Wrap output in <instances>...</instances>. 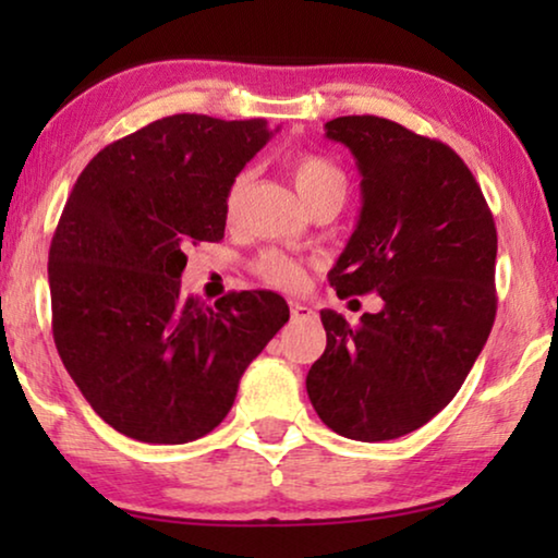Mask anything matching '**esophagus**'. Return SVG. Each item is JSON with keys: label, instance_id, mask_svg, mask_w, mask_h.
Instances as JSON below:
<instances>
[{"label": "esophagus", "instance_id": "obj_1", "mask_svg": "<svg viewBox=\"0 0 558 558\" xmlns=\"http://www.w3.org/2000/svg\"><path fill=\"white\" fill-rule=\"evenodd\" d=\"M289 310H292L294 323H300V319H312V317H315V310L307 307V304H302V302H289Z\"/></svg>", "mask_w": 558, "mask_h": 558}]
</instances>
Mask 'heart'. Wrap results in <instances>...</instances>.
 I'll list each match as a JSON object with an SVG mask.
<instances>
[{
	"label": "heart",
	"mask_w": 558,
	"mask_h": 558,
	"mask_svg": "<svg viewBox=\"0 0 558 558\" xmlns=\"http://www.w3.org/2000/svg\"><path fill=\"white\" fill-rule=\"evenodd\" d=\"M289 170H292V180L296 193L302 195L304 203H315L319 197H345L348 190V180L345 172L340 170L332 159H327L323 155H312V151H300V155L292 157L289 162ZM243 185H246V178L239 174L231 182L226 193V216L231 218L235 208H239ZM254 271L258 274V279L266 281V284L277 287V289H296L302 287L304 281V266L296 262L294 256L284 254V251H266L256 258Z\"/></svg>",
	"instance_id": "b5f03b06"
}]
</instances>
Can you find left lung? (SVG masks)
I'll use <instances>...</instances> for the list:
<instances>
[{
  "label": "left lung",
  "mask_w": 558,
  "mask_h": 558,
  "mask_svg": "<svg viewBox=\"0 0 558 558\" xmlns=\"http://www.w3.org/2000/svg\"><path fill=\"white\" fill-rule=\"evenodd\" d=\"M327 140L361 172V216L330 269L338 296L378 292L361 325L323 310L327 348L307 393L332 432L399 439L437 416L495 323L498 233L483 190L454 149L380 117H338Z\"/></svg>",
  "instance_id": "obj_1"
}]
</instances>
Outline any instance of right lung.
Returning a JSON list of instances; mask_svg holds the SVG:
<instances>
[{"mask_svg": "<svg viewBox=\"0 0 558 558\" xmlns=\"http://www.w3.org/2000/svg\"><path fill=\"white\" fill-rule=\"evenodd\" d=\"M274 136L264 119L174 113L109 144L75 180L50 243L52 338L90 409L147 445L223 422L289 307L274 292L185 296V248L220 241L226 193Z\"/></svg>", "mask_w": 558, "mask_h": 558, "instance_id": "obj_1", "label": "right lung"}]
</instances>
